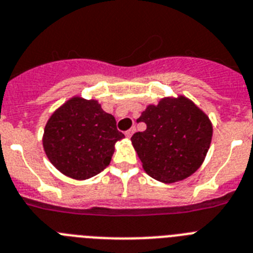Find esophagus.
<instances>
[{
    "instance_id": "1",
    "label": "esophagus",
    "mask_w": 253,
    "mask_h": 253,
    "mask_svg": "<svg viewBox=\"0 0 253 253\" xmlns=\"http://www.w3.org/2000/svg\"><path fill=\"white\" fill-rule=\"evenodd\" d=\"M135 131H136V128H135V127H131L130 130L126 131V133H125V135H126V137H128V139H130V137L133 135V132H135Z\"/></svg>"
}]
</instances>
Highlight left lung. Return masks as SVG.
<instances>
[{
  "label": "left lung",
  "mask_w": 253,
  "mask_h": 253,
  "mask_svg": "<svg viewBox=\"0 0 253 253\" xmlns=\"http://www.w3.org/2000/svg\"><path fill=\"white\" fill-rule=\"evenodd\" d=\"M137 122L146 130L131 137L143 169L165 184L181 181L205 162L212 140L209 116L184 95L162 97L149 104Z\"/></svg>",
  "instance_id": "1"
}]
</instances>
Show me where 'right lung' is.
<instances>
[{
    "label": "right lung",
    "mask_w": 253,
    "mask_h": 253,
    "mask_svg": "<svg viewBox=\"0 0 253 253\" xmlns=\"http://www.w3.org/2000/svg\"><path fill=\"white\" fill-rule=\"evenodd\" d=\"M125 137L116 118L96 99L72 96L46 122L43 150L54 167L74 180H87L110 163L116 143Z\"/></svg>",
    "instance_id": "add662e5"
}]
</instances>
